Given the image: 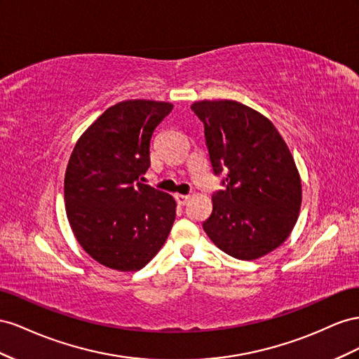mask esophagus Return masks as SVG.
<instances>
[{
	"label": "esophagus",
	"mask_w": 359,
	"mask_h": 359,
	"mask_svg": "<svg viewBox=\"0 0 359 359\" xmlns=\"http://www.w3.org/2000/svg\"><path fill=\"white\" fill-rule=\"evenodd\" d=\"M174 198H176L177 204H180V206H185V204L189 200V196H183V194H176V196H174Z\"/></svg>",
	"instance_id": "obj_1"
}]
</instances>
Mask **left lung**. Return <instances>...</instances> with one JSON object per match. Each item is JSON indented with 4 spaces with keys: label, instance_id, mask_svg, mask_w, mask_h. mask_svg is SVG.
<instances>
[{
    "label": "left lung",
    "instance_id": "8db88e82",
    "mask_svg": "<svg viewBox=\"0 0 359 359\" xmlns=\"http://www.w3.org/2000/svg\"><path fill=\"white\" fill-rule=\"evenodd\" d=\"M191 109L204 125L213 172L224 189L212 196L203 229L239 260L269 254L289 238L299 217L302 187L280 132L259 111L236 100H200Z\"/></svg>",
    "mask_w": 359,
    "mask_h": 359
}]
</instances>
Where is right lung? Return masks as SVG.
<instances>
[{"label": "right lung", "instance_id": "obj_1", "mask_svg": "<svg viewBox=\"0 0 359 359\" xmlns=\"http://www.w3.org/2000/svg\"><path fill=\"white\" fill-rule=\"evenodd\" d=\"M170 102L134 99L109 107L79 137L65 174L67 219L97 263L140 271L165 243L176 201L140 182L150 167V140Z\"/></svg>", "mask_w": 359, "mask_h": 359}]
</instances>
